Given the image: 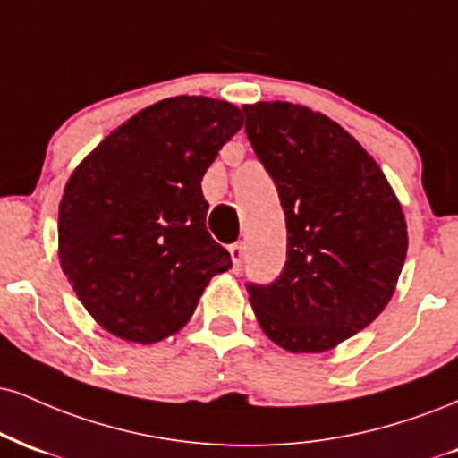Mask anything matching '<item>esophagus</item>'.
I'll use <instances>...</instances> for the list:
<instances>
[{"mask_svg":"<svg viewBox=\"0 0 458 458\" xmlns=\"http://www.w3.org/2000/svg\"><path fill=\"white\" fill-rule=\"evenodd\" d=\"M230 251V258H233V264L234 268L241 267V262H243V253H245V245L243 243H233L228 247Z\"/></svg>","mask_w":458,"mask_h":458,"instance_id":"1","label":"esophagus"}]
</instances>
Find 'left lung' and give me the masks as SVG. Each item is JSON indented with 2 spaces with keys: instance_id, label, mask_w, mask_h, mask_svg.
I'll use <instances>...</instances> for the list:
<instances>
[{
  "instance_id": "1",
  "label": "left lung",
  "mask_w": 458,
  "mask_h": 458,
  "mask_svg": "<svg viewBox=\"0 0 458 458\" xmlns=\"http://www.w3.org/2000/svg\"><path fill=\"white\" fill-rule=\"evenodd\" d=\"M243 110L288 228L277 282L247 285L253 313L285 352L333 350L393 299L407 253L403 208L376 159L337 121L279 100Z\"/></svg>"
}]
</instances>
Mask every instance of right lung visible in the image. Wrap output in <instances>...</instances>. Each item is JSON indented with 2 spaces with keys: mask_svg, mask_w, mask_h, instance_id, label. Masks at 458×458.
<instances>
[{
  "mask_svg": "<svg viewBox=\"0 0 458 458\" xmlns=\"http://www.w3.org/2000/svg\"><path fill=\"white\" fill-rule=\"evenodd\" d=\"M243 128L234 104L176 96L139 110L70 174L59 202V264L114 337L157 344L190 322L230 253L207 233L200 181Z\"/></svg>",
  "mask_w": 458,
  "mask_h": 458,
  "instance_id": "obj_1",
  "label": "right lung"
}]
</instances>
